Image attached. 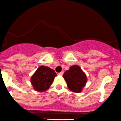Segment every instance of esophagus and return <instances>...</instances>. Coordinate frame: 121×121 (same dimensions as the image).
Here are the masks:
<instances>
[{
  "mask_svg": "<svg viewBox=\"0 0 121 121\" xmlns=\"http://www.w3.org/2000/svg\"><path fill=\"white\" fill-rule=\"evenodd\" d=\"M58 74L59 75H62L64 74V72H63V71H62V72H59V73Z\"/></svg>",
  "mask_w": 121,
  "mask_h": 121,
  "instance_id": "obj_1",
  "label": "esophagus"
}]
</instances>
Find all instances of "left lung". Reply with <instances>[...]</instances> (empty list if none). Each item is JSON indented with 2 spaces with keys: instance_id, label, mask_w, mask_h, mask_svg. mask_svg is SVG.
Wrapping results in <instances>:
<instances>
[{
  "instance_id": "left-lung-1",
  "label": "left lung",
  "mask_w": 121,
  "mask_h": 121,
  "mask_svg": "<svg viewBox=\"0 0 121 121\" xmlns=\"http://www.w3.org/2000/svg\"><path fill=\"white\" fill-rule=\"evenodd\" d=\"M69 89L74 93H80L86 86L87 78L78 65H73L63 75Z\"/></svg>"
}]
</instances>
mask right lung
<instances>
[{"instance_id": "right-lung-1", "label": "right lung", "mask_w": 121, "mask_h": 121, "mask_svg": "<svg viewBox=\"0 0 121 121\" xmlns=\"http://www.w3.org/2000/svg\"><path fill=\"white\" fill-rule=\"evenodd\" d=\"M57 76L53 69L48 66H40L31 78V83L37 91H45L49 88Z\"/></svg>"}]
</instances>
